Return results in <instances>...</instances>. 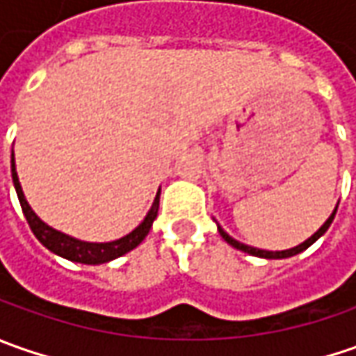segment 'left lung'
Returning a JSON list of instances; mask_svg holds the SVG:
<instances>
[{"label": "left lung", "mask_w": 356, "mask_h": 356, "mask_svg": "<svg viewBox=\"0 0 356 356\" xmlns=\"http://www.w3.org/2000/svg\"><path fill=\"white\" fill-rule=\"evenodd\" d=\"M337 213V208L333 210V213L329 216V220L323 224L313 236L309 239H305L303 243H299V245H295V248H291V250H283V252H267V250H257V248H252V245H245V243H241V241H238V239H234L232 236H227L226 232L222 229V227L218 226V232H220V236L226 239L227 243L232 245V248H236V250H239V252H245L250 253V255H255V257H266V259H283V257H291V255H297V253H301L303 250H307L309 245H313L317 239L321 238L323 234L329 229V226H331V222H333V218H335Z\"/></svg>", "instance_id": "8db88e82"}]
</instances>
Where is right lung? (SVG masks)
Here are the masks:
<instances>
[{"mask_svg": "<svg viewBox=\"0 0 356 356\" xmlns=\"http://www.w3.org/2000/svg\"><path fill=\"white\" fill-rule=\"evenodd\" d=\"M11 178H13V186H15V192H17V198H19L21 210L23 216L27 220V224L31 227V232L35 234V238L39 239L49 252L57 253L65 259H71L76 264H87V266H99V264H106L111 259H117L120 255L129 253L130 250H134L140 241H143L150 227L152 222L156 220L158 216V204H160V192L154 198V204L150 208V212L146 213V218L143 220V224L138 227H134L130 234H127L124 238L115 239V241H106V243H90V241H81V239L71 238L67 234H61L57 229H53L47 226L41 218H37V213L31 210V206L27 204V200L23 196V190H21L19 178H17V172H15V162H13V154H11Z\"/></svg>", "mask_w": 356, "mask_h": 356, "instance_id": "obj_1", "label": "right lung"}]
</instances>
